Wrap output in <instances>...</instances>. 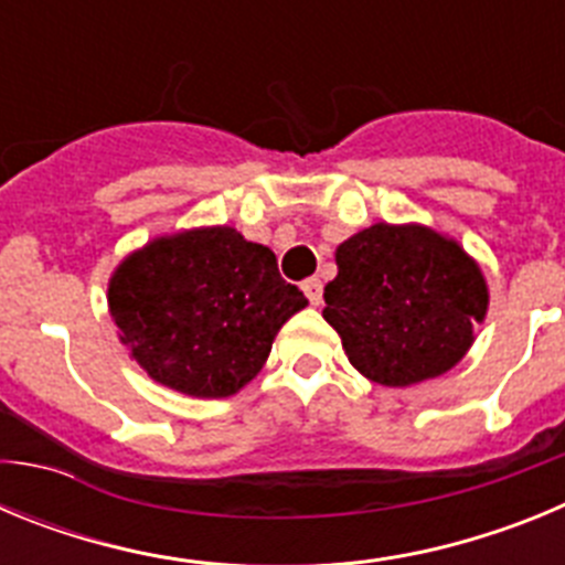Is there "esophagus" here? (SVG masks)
Returning <instances> with one entry per match:
<instances>
[{
	"label": "esophagus",
	"instance_id": "esophagus-1",
	"mask_svg": "<svg viewBox=\"0 0 565 565\" xmlns=\"http://www.w3.org/2000/svg\"><path fill=\"white\" fill-rule=\"evenodd\" d=\"M302 291H306V297L311 306H319V302H322V279H317V277L306 279V282H302Z\"/></svg>",
	"mask_w": 565,
	"mask_h": 565
}]
</instances>
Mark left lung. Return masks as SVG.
<instances>
[{"instance_id": "left-lung-1", "label": "left lung", "mask_w": 565, "mask_h": 565, "mask_svg": "<svg viewBox=\"0 0 565 565\" xmlns=\"http://www.w3.org/2000/svg\"><path fill=\"white\" fill-rule=\"evenodd\" d=\"M337 268L322 317L353 367L384 387L456 367L489 306L476 259L418 223L362 228L337 248Z\"/></svg>"}]
</instances>
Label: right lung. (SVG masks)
Listing matches in <instances>:
<instances>
[{
    "label": "right lung",
    "mask_w": 565,
    "mask_h": 565,
    "mask_svg": "<svg viewBox=\"0 0 565 565\" xmlns=\"http://www.w3.org/2000/svg\"><path fill=\"white\" fill-rule=\"evenodd\" d=\"M107 302L135 362L194 398H226L252 382L279 328L308 306L279 277L271 248L232 226L154 237L115 268Z\"/></svg>",
    "instance_id": "1"
}]
</instances>
